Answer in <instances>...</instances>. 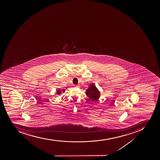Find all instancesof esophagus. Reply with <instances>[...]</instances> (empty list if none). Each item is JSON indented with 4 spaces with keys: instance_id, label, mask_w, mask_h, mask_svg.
Returning <instances> with one entry per match:
<instances>
[{
    "instance_id": "esophagus-1",
    "label": "esophagus",
    "mask_w": 160,
    "mask_h": 160,
    "mask_svg": "<svg viewBox=\"0 0 160 160\" xmlns=\"http://www.w3.org/2000/svg\"><path fill=\"white\" fill-rule=\"evenodd\" d=\"M74 87H75V88H79V85H74Z\"/></svg>"
}]
</instances>
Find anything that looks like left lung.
Segmentation results:
<instances>
[{
	"instance_id": "left-lung-1",
	"label": "left lung",
	"mask_w": 160,
	"mask_h": 160,
	"mask_svg": "<svg viewBox=\"0 0 160 160\" xmlns=\"http://www.w3.org/2000/svg\"><path fill=\"white\" fill-rule=\"evenodd\" d=\"M86 95L90 100L96 101L100 96V92L94 84H91L86 91Z\"/></svg>"
}]
</instances>
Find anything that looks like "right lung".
Wrapping results in <instances>:
<instances>
[{"mask_svg": "<svg viewBox=\"0 0 160 160\" xmlns=\"http://www.w3.org/2000/svg\"><path fill=\"white\" fill-rule=\"evenodd\" d=\"M65 90L64 89H62V91H61V89H59H59H57V92L56 93V94H57V95H60V94H61V93H62V92H65Z\"/></svg>", "mask_w": 160, "mask_h": 160, "instance_id": "1", "label": "right lung"}]
</instances>
